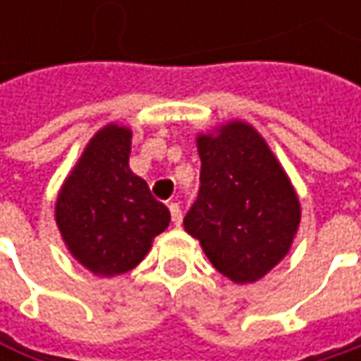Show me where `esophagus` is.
<instances>
[{
  "label": "esophagus",
  "instance_id": "esophagus-1",
  "mask_svg": "<svg viewBox=\"0 0 361 361\" xmlns=\"http://www.w3.org/2000/svg\"><path fill=\"white\" fill-rule=\"evenodd\" d=\"M169 211H171V219H173V224L176 226H180L181 224V207L178 202H171L169 204Z\"/></svg>",
  "mask_w": 361,
  "mask_h": 361
}]
</instances>
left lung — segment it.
<instances>
[{
	"label": "left lung",
	"mask_w": 361,
	"mask_h": 361,
	"mask_svg": "<svg viewBox=\"0 0 361 361\" xmlns=\"http://www.w3.org/2000/svg\"><path fill=\"white\" fill-rule=\"evenodd\" d=\"M200 188L183 217L217 271L238 284L265 276L288 252L301 221L299 198L251 125L232 121L198 137Z\"/></svg>",
	"instance_id": "obj_1"
}]
</instances>
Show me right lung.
<instances>
[{
	"label": "right lung",
	"instance_id": "1",
	"mask_svg": "<svg viewBox=\"0 0 361 361\" xmlns=\"http://www.w3.org/2000/svg\"><path fill=\"white\" fill-rule=\"evenodd\" d=\"M131 131L106 125L87 144L56 202V224L73 257L98 276L133 269L169 221L148 183L129 169Z\"/></svg>",
	"mask_w": 361,
	"mask_h": 361
}]
</instances>
